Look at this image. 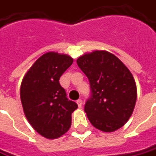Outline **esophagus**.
Returning <instances> with one entry per match:
<instances>
[{
  "instance_id": "esophagus-1",
  "label": "esophagus",
  "mask_w": 156,
  "mask_h": 156,
  "mask_svg": "<svg viewBox=\"0 0 156 156\" xmlns=\"http://www.w3.org/2000/svg\"><path fill=\"white\" fill-rule=\"evenodd\" d=\"M77 104H78V107H79V108H81V107H82V105H83V101H82L81 99L77 100Z\"/></svg>"
}]
</instances>
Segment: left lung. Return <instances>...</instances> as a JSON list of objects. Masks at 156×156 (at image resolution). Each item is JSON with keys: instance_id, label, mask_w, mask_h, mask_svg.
I'll return each instance as SVG.
<instances>
[{"instance_id": "8db88e82", "label": "left lung", "mask_w": 156, "mask_h": 156, "mask_svg": "<svg viewBox=\"0 0 156 156\" xmlns=\"http://www.w3.org/2000/svg\"><path fill=\"white\" fill-rule=\"evenodd\" d=\"M77 64L91 90L84 105L89 121L101 131L117 130L129 119L136 102V84L130 71L107 51L84 53Z\"/></svg>"}]
</instances>
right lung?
I'll return each mask as SVG.
<instances>
[{"label":"right lung","instance_id":"1","mask_svg":"<svg viewBox=\"0 0 156 156\" xmlns=\"http://www.w3.org/2000/svg\"><path fill=\"white\" fill-rule=\"evenodd\" d=\"M66 54L49 51L40 57L25 74L20 100L31 126L42 136L57 139L69 130L78 105L66 98L59 78L72 66Z\"/></svg>","mask_w":156,"mask_h":156}]
</instances>
